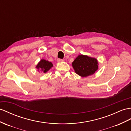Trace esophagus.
<instances>
[{
	"label": "esophagus",
	"mask_w": 131,
	"mask_h": 131,
	"mask_svg": "<svg viewBox=\"0 0 131 131\" xmlns=\"http://www.w3.org/2000/svg\"><path fill=\"white\" fill-rule=\"evenodd\" d=\"M57 61L60 62H62L63 61V60L62 59H58V60H57Z\"/></svg>",
	"instance_id": "esophagus-1"
}]
</instances>
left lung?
<instances>
[{
  "instance_id": "1",
  "label": "left lung",
  "mask_w": 131,
  "mask_h": 131,
  "mask_svg": "<svg viewBox=\"0 0 131 131\" xmlns=\"http://www.w3.org/2000/svg\"><path fill=\"white\" fill-rule=\"evenodd\" d=\"M75 72L82 77L91 75L98 69L97 60L88 56L80 55L72 62Z\"/></svg>"
}]
</instances>
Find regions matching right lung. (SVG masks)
<instances>
[{
	"instance_id": "add662e5",
	"label": "right lung",
	"mask_w": 131,
	"mask_h": 131,
	"mask_svg": "<svg viewBox=\"0 0 131 131\" xmlns=\"http://www.w3.org/2000/svg\"><path fill=\"white\" fill-rule=\"evenodd\" d=\"M53 66V65L51 62L46 61L45 60H41L39 63L37 65L36 68L38 69V71L41 72L45 73L51 69Z\"/></svg>"
}]
</instances>
